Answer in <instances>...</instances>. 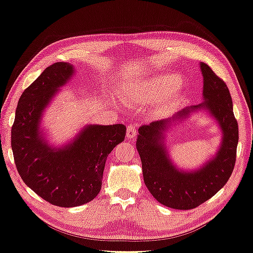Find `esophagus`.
I'll return each mask as SVG.
<instances>
[{"label": "esophagus", "instance_id": "1", "mask_svg": "<svg viewBox=\"0 0 253 253\" xmlns=\"http://www.w3.org/2000/svg\"><path fill=\"white\" fill-rule=\"evenodd\" d=\"M137 135V127L134 125V124H130V125L127 126V134L126 136L128 139H133Z\"/></svg>", "mask_w": 253, "mask_h": 253}]
</instances>
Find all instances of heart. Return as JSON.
<instances>
[{
    "mask_svg": "<svg viewBox=\"0 0 253 253\" xmlns=\"http://www.w3.org/2000/svg\"><path fill=\"white\" fill-rule=\"evenodd\" d=\"M179 78L174 75L160 74L136 85L122 88L118 90V95L126 104L154 102L174 90L179 85Z\"/></svg>",
    "mask_w": 253,
    "mask_h": 253,
    "instance_id": "b5f03b06",
    "label": "heart"
}]
</instances>
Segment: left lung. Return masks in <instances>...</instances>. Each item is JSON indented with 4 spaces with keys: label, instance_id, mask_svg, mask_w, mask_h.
Instances as JSON below:
<instances>
[{
    "label": "left lung",
    "instance_id": "8db88e82",
    "mask_svg": "<svg viewBox=\"0 0 253 253\" xmlns=\"http://www.w3.org/2000/svg\"><path fill=\"white\" fill-rule=\"evenodd\" d=\"M203 76V102L184 108L171 118L138 128L136 149L142 161L144 183L153 198L172 209L190 210L212 198L231 177L236 160L239 126L233 112L231 94L224 81L206 63H200ZM206 111L222 130L216 154L193 171L178 169L169 156L164 134L176 121Z\"/></svg>",
    "mask_w": 253,
    "mask_h": 253
}]
</instances>
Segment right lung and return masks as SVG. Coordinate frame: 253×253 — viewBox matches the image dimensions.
<instances>
[{
	"instance_id": "1",
	"label": "right lung",
	"mask_w": 253,
	"mask_h": 253,
	"mask_svg": "<svg viewBox=\"0 0 253 253\" xmlns=\"http://www.w3.org/2000/svg\"><path fill=\"white\" fill-rule=\"evenodd\" d=\"M68 62L47 67L21 94L11 129V148L26 185L51 205L71 208L96 197L105 160L125 139L126 126L86 125L62 146L50 144L42 117L59 89L73 78Z\"/></svg>"
}]
</instances>
